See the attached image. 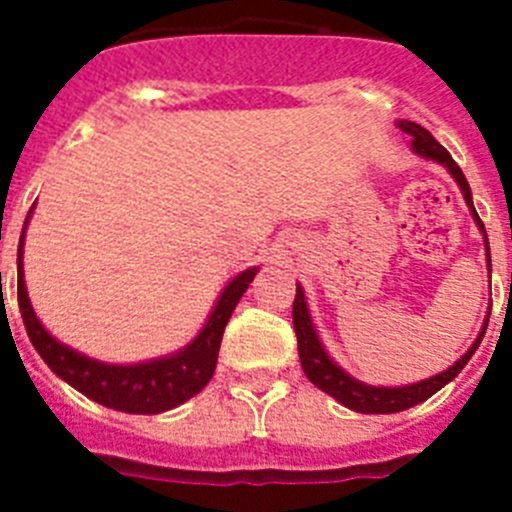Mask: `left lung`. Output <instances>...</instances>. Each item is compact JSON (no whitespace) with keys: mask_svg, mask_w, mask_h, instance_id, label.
Instances as JSON below:
<instances>
[{"mask_svg":"<svg viewBox=\"0 0 512 512\" xmlns=\"http://www.w3.org/2000/svg\"><path fill=\"white\" fill-rule=\"evenodd\" d=\"M402 133H408L410 143H413V151L423 158H431L436 164L446 166L449 174L454 176L456 184H459L461 194H464V200H467L469 210H472L474 223L479 225L482 235H485V251H487V266H490V274H492V264H490V243H487V233H485V225L479 220L477 210H474V202H472V192H469V182L467 176L461 174V169L456 166V161L451 158V153L433 138L431 133L425 128H420L418 122H410V120H400ZM487 320H490V312H487L485 325L479 330L477 341L469 346V351L456 361L454 366H449L446 372L436 374L431 379H423V382H415V384H405V387H372V384H364L359 379H354L351 374H346L336 361L330 359L325 354L323 343H320L318 333H315V325L310 320V310H307V302H305V292L302 287L297 284V295H295V305H292V323H295V333H297V348H300V364H302V372L305 377L310 379L318 390L328 392L330 397H336L341 405L346 408L356 410V413H400V410H408L418 402L428 400L431 395H436L441 390L443 384H449L456 374L467 366V361L472 359V354L477 351V346L482 343L485 338V330H487Z\"/></svg>","mask_w":512,"mask_h":512,"instance_id":"1","label":"left lung"}]
</instances>
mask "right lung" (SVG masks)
<instances>
[{
    "label": "right lung",
    "mask_w": 512,
    "mask_h": 512,
    "mask_svg": "<svg viewBox=\"0 0 512 512\" xmlns=\"http://www.w3.org/2000/svg\"><path fill=\"white\" fill-rule=\"evenodd\" d=\"M30 212H27V220H30ZM22 238H25V230H22L20 248H17V302H20L27 336L33 341L40 359L51 366L56 377L69 382L74 390L87 395L89 400L99 402L104 408L135 415H156L176 408L210 382L212 374H215L217 351H220L225 325H228L235 305L259 271L256 266L241 271L223 289V295L207 318L205 328L200 330V336L194 338L189 346H184L182 351L164 356V359L143 361V364H104V361L89 359L74 348L63 346L43 328L33 305H30L25 279H22Z\"/></svg>",
    "instance_id": "add662e5"
}]
</instances>
